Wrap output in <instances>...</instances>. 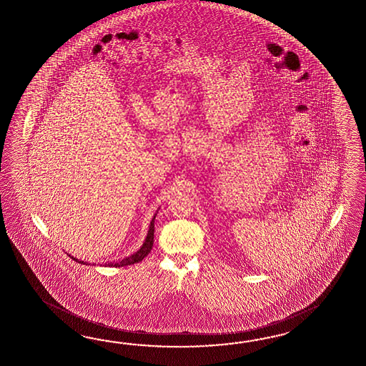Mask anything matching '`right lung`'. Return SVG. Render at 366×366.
Instances as JSON below:
<instances>
[{
  "instance_id": "obj_1",
  "label": "right lung",
  "mask_w": 366,
  "mask_h": 366,
  "mask_svg": "<svg viewBox=\"0 0 366 366\" xmlns=\"http://www.w3.org/2000/svg\"><path fill=\"white\" fill-rule=\"evenodd\" d=\"M154 218H156V214L153 215V218H152L151 224H149V230H148V234H147V238H145V241H144L143 246L137 249L134 255L127 257V258L123 259V260H119L117 263H108V264H106V267H125V266H129V264H134V263L142 262V260L151 252L152 246H153V234H154ZM72 259L76 260L78 263L86 264L84 262L78 260L76 258Z\"/></svg>"
}]
</instances>
